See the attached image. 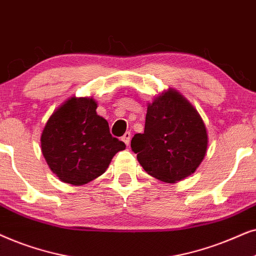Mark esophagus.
<instances>
[{"label": "esophagus", "mask_w": 256, "mask_h": 256, "mask_svg": "<svg viewBox=\"0 0 256 256\" xmlns=\"http://www.w3.org/2000/svg\"><path fill=\"white\" fill-rule=\"evenodd\" d=\"M122 140L125 142L126 146L130 145V140H131V134H130V132H125V134L122 137Z\"/></svg>", "instance_id": "1"}]
</instances>
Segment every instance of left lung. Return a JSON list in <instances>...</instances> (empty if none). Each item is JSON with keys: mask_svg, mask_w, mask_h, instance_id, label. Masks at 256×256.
I'll return each instance as SVG.
<instances>
[{"mask_svg": "<svg viewBox=\"0 0 256 256\" xmlns=\"http://www.w3.org/2000/svg\"><path fill=\"white\" fill-rule=\"evenodd\" d=\"M208 144L206 126L192 104L168 88L148 105L144 134L131 140L132 151L150 176L176 182L196 172Z\"/></svg>", "mask_w": 256, "mask_h": 256, "instance_id": "obj_1", "label": "left lung"}]
</instances>
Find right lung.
I'll return each instance as SVG.
<instances>
[{"instance_id": "right-lung-1", "label": "right lung", "mask_w": 256, "mask_h": 256, "mask_svg": "<svg viewBox=\"0 0 256 256\" xmlns=\"http://www.w3.org/2000/svg\"><path fill=\"white\" fill-rule=\"evenodd\" d=\"M94 98L71 97L48 119L40 148L51 171L63 182L80 186L103 174L125 144L112 137L97 114Z\"/></svg>"}]
</instances>
